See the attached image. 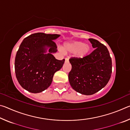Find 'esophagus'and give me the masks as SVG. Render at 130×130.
Returning <instances> with one entry per match:
<instances>
[{
	"label": "esophagus",
	"instance_id": "1",
	"mask_svg": "<svg viewBox=\"0 0 130 130\" xmlns=\"http://www.w3.org/2000/svg\"><path fill=\"white\" fill-rule=\"evenodd\" d=\"M65 62H68V61H69V58H65Z\"/></svg>",
	"mask_w": 130,
	"mask_h": 130
}]
</instances>
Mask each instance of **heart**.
<instances>
[{"instance_id": "1", "label": "heart", "mask_w": 130, "mask_h": 130, "mask_svg": "<svg viewBox=\"0 0 130 130\" xmlns=\"http://www.w3.org/2000/svg\"><path fill=\"white\" fill-rule=\"evenodd\" d=\"M62 49L65 53H76V57L78 58H83L86 57L91 50L89 44L84 43L81 41H73L65 43Z\"/></svg>"}]
</instances>
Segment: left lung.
I'll use <instances>...</instances> for the list:
<instances>
[{
  "mask_svg": "<svg viewBox=\"0 0 130 130\" xmlns=\"http://www.w3.org/2000/svg\"><path fill=\"white\" fill-rule=\"evenodd\" d=\"M89 41L95 49L83 58H70L72 69L68 75L72 88L85 95H91L103 88L112 73V60L107 47L96 39Z\"/></svg>",
  "mask_w": 130,
  "mask_h": 130,
  "instance_id": "1",
  "label": "left lung"
}]
</instances>
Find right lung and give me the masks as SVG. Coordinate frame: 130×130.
I'll return each mask as SVG.
<instances>
[{
	"instance_id": "1",
	"label": "right lung",
	"mask_w": 130,
	"mask_h": 130,
	"mask_svg": "<svg viewBox=\"0 0 130 130\" xmlns=\"http://www.w3.org/2000/svg\"><path fill=\"white\" fill-rule=\"evenodd\" d=\"M59 34L37 32L23 39L17 53L15 72L21 87L31 93H40L49 88L65 59L58 60L53 53L57 52L53 41Z\"/></svg>"
}]
</instances>
